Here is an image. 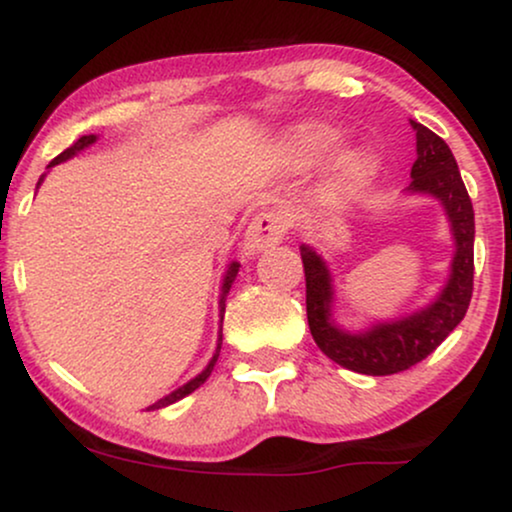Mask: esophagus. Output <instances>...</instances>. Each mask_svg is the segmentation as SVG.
Wrapping results in <instances>:
<instances>
[{"label":"esophagus","mask_w":512,"mask_h":512,"mask_svg":"<svg viewBox=\"0 0 512 512\" xmlns=\"http://www.w3.org/2000/svg\"><path fill=\"white\" fill-rule=\"evenodd\" d=\"M286 217L276 210H264L260 215L252 217V222L245 229V241L243 250L248 255H257V252L274 248L276 243H281V238L286 236Z\"/></svg>","instance_id":"esophagus-1"}]
</instances>
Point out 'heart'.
<instances>
[{"mask_svg":"<svg viewBox=\"0 0 512 512\" xmlns=\"http://www.w3.org/2000/svg\"><path fill=\"white\" fill-rule=\"evenodd\" d=\"M340 134L328 125H307L297 132L295 137V158L300 163L309 165L319 160L331 148L338 146ZM375 174H378V160L368 151H352L338 163V170L333 174L331 189H328V198L333 203H345L364 193L368 186L373 184Z\"/></svg>","mask_w":512,"mask_h":512,"instance_id":"obj_1","label":"heart"}]
</instances>
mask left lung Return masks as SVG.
Instances as JSON below:
<instances>
[{
  "label": "left lung",
  "mask_w": 512,
  "mask_h": 512,
  "mask_svg": "<svg viewBox=\"0 0 512 512\" xmlns=\"http://www.w3.org/2000/svg\"><path fill=\"white\" fill-rule=\"evenodd\" d=\"M416 132V163L411 167L409 193L432 196L442 203L454 236V260L449 278L435 300L418 312L392 321H378L364 331H345L333 319V276L321 252L300 245L307 281V321L312 338L328 359L364 375H392L416 366L442 345L463 321L472 297V245H475V212L456 158L442 137L411 120Z\"/></svg>",
  "instance_id": "obj_1"
}]
</instances>
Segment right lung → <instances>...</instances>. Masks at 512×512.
<instances>
[{"label":"right lung","instance_id":"right-lung-1","mask_svg":"<svg viewBox=\"0 0 512 512\" xmlns=\"http://www.w3.org/2000/svg\"><path fill=\"white\" fill-rule=\"evenodd\" d=\"M96 134H87V137H80L75 141L73 146L70 148H66V151H63L61 155H56L54 160H51L49 163V170L54 165H58V163H66V160H70L73 158V155H77L80 151H84V148H89L92 144H96ZM44 181V174L40 177V181H37V186H40ZM238 267H241V264L238 262H231L229 264V269H226V274H224V281H222V295H219V323L224 321V309H226V295H229V290H231V286H234V281H236V274H238ZM219 333H222V328H219ZM219 349H222V335H219L217 338V349H215V354H212V359H210V364L203 368V371H200L196 378H191L189 383L186 385H181V387H177V390L174 392H170L167 394V397H163V399H158L155 401L153 406H148V411H155V409H163V406H170V404H174V401H179V399H184L186 394H191L193 390H198L200 385L205 383V380L210 378V373H212V368H215V364H217V359H219Z\"/></svg>","mask_w":512,"mask_h":512}]
</instances>
